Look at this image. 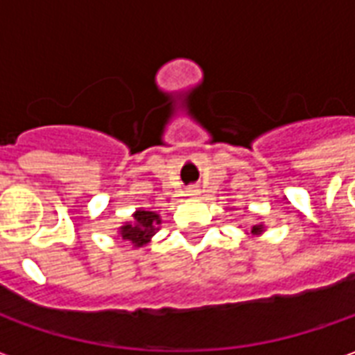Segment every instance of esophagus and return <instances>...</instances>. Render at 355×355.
Segmentation results:
<instances>
[{"label":"esophagus","mask_w":355,"mask_h":355,"mask_svg":"<svg viewBox=\"0 0 355 355\" xmlns=\"http://www.w3.org/2000/svg\"><path fill=\"white\" fill-rule=\"evenodd\" d=\"M186 193H188L190 198H198V196H200V188H198V186H190V188L186 190Z\"/></svg>","instance_id":"esophagus-1"}]
</instances>
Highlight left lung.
Here are the masks:
<instances>
[{
  "label": "left lung",
  "instance_id": "left-lung-1",
  "mask_svg": "<svg viewBox=\"0 0 355 355\" xmlns=\"http://www.w3.org/2000/svg\"><path fill=\"white\" fill-rule=\"evenodd\" d=\"M262 232H264V226H262V224H257V226L251 228V234H253V236H259V234H262Z\"/></svg>",
  "mask_w": 355,
  "mask_h": 355
}]
</instances>
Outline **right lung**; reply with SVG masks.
<instances>
[{
  "instance_id": "right-lung-1",
  "label": "right lung",
  "mask_w": 355,
  "mask_h": 355,
  "mask_svg": "<svg viewBox=\"0 0 355 355\" xmlns=\"http://www.w3.org/2000/svg\"><path fill=\"white\" fill-rule=\"evenodd\" d=\"M162 224V218L154 211H135L132 215V223H125L119 228L121 238L131 241L135 247H144L152 239L155 232L159 230L157 226Z\"/></svg>"
}]
</instances>
